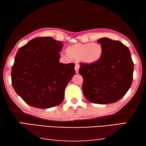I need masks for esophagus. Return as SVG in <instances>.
<instances>
[{"instance_id":"obj_1","label":"esophagus","mask_w":146,"mask_h":146,"mask_svg":"<svg viewBox=\"0 0 146 146\" xmlns=\"http://www.w3.org/2000/svg\"><path fill=\"white\" fill-rule=\"evenodd\" d=\"M79 68H80V65L78 64H76L75 66V70L76 73H78V70H79Z\"/></svg>"}]
</instances>
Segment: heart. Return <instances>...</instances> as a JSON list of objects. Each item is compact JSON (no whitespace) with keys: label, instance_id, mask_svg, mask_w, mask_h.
<instances>
[{"label":"heart","instance_id":"obj_1","mask_svg":"<svg viewBox=\"0 0 146 146\" xmlns=\"http://www.w3.org/2000/svg\"><path fill=\"white\" fill-rule=\"evenodd\" d=\"M68 52L71 56L75 58H81L84 62L87 64L96 62L102 58L103 50L98 43L77 44L68 48Z\"/></svg>","mask_w":146,"mask_h":146}]
</instances>
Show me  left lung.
Segmentation results:
<instances>
[{
    "instance_id": "obj_1",
    "label": "left lung",
    "mask_w": 146,
    "mask_h": 146,
    "mask_svg": "<svg viewBox=\"0 0 146 146\" xmlns=\"http://www.w3.org/2000/svg\"><path fill=\"white\" fill-rule=\"evenodd\" d=\"M103 47L102 57L92 64L80 63L82 91L89 102L108 104L121 99L131 87L134 65L128 48L107 38L98 40Z\"/></svg>"
}]
</instances>
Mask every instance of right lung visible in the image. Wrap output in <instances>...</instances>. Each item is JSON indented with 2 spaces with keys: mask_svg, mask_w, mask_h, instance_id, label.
Returning a JSON list of instances; mask_svg holds the SVG:
<instances>
[{
  "mask_svg": "<svg viewBox=\"0 0 146 146\" xmlns=\"http://www.w3.org/2000/svg\"><path fill=\"white\" fill-rule=\"evenodd\" d=\"M63 43L38 37L20 47L11 69L16 92L32 107L48 108L62 102L64 90L75 74V64L59 62Z\"/></svg>",
  "mask_w": 146,
  "mask_h": 146,
  "instance_id": "1",
  "label": "right lung"
}]
</instances>
